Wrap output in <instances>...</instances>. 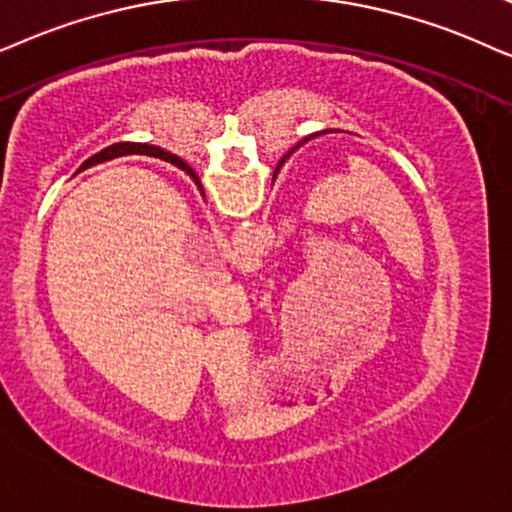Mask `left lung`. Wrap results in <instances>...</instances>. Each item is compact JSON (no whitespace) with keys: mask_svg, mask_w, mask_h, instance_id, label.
I'll use <instances>...</instances> for the list:
<instances>
[{"mask_svg":"<svg viewBox=\"0 0 512 512\" xmlns=\"http://www.w3.org/2000/svg\"><path fill=\"white\" fill-rule=\"evenodd\" d=\"M288 156H290V154H285V156H283V161H285V159H288ZM283 161H281V163H283Z\"/></svg>","mask_w":512,"mask_h":512,"instance_id":"obj_1","label":"left lung"}]
</instances>
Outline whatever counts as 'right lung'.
Masks as SVG:
<instances>
[{
  "label": "right lung",
  "instance_id": "1",
  "mask_svg": "<svg viewBox=\"0 0 512 512\" xmlns=\"http://www.w3.org/2000/svg\"><path fill=\"white\" fill-rule=\"evenodd\" d=\"M121 152H147L149 156H159V159H163V161H170V163H173V166L182 168V170H187V173L192 175L194 180H196L194 170L189 168L187 163L182 161V159H177V156L168 154V152H163V149H156V147H149V145H133V142H124V145H112V147H107L105 152L95 154L93 159H88L86 163H95V161H105V159H112V156H117V154H121ZM86 163H84V166H86Z\"/></svg>",
  "mask_w": 512,
  "mask_h": 512
}]
</instances>
